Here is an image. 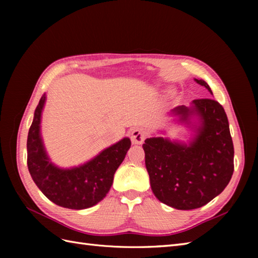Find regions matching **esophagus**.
Listing matches in <instances>:
<instances>
[{
	"label": "esophagus",
	"mask_w": 258,
	"mask_h": 258,
	"mask_svg": "<svg viewBox=\"0 0 258 258\" xmlns=\"http://www.w3.org/2000/svg\"><path fill=\"white\" fill-rule=\"evenodd\" d=\"M145 140V131L141 127H136L132 130L131 133V141L133 144H142Z\"/></svg>",
	"instance_id": "esophagus-1"
}]
</instances>
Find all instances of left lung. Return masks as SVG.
Masks as SVG:
<instances>
[{
	"mask_svg": "<svg viewBox=\"0 0 258 258\" xmlns=\"http://www.w3.org/2000/svg\"><path fill=\"white\" fill-rule=\"evenodd\" d=\"M206 87L205 81L194 79ZM193 130L188 143L162 136L146 139L145 165L156 199L176 210H194L220 195L234 172V146L226 113L212 98H200L190 106L169 112Z\"/></svg>",
	"mask_w": 258,
	"mask_h": 258,
	"instance_id": "obj_1",
	"label": "left lung"
}]
</instances>
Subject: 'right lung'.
Wrapping results in <instances>:
<instances>
[{
    "instance_id": "add662e5",
    "label": "right lung",
    "mask_w": 258,
    "mask_h": 258,
    "mask_svg": "<svg viewBox=\"0 0 258 258\" xmlns=\"http://www.w3.org/2000/svg\"><path fill=\"white\" fill-rule=\"evenodd\" d=\"M45 101L44 94L35 108L27 135V167L31 176L54 204L71 210L94 206L111 188L114 174L130 150L131 140L124 138L80 166L58 167L51 162L41 136V118Z\"/></svg>"
}]
</instances>
